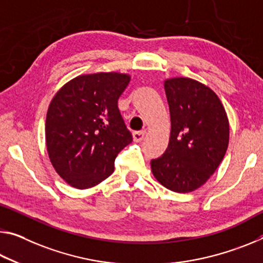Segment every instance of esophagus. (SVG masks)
I'll return each instance as SVG.
<instances>
[{
  "mask_svg": "<svg viewBox=\"0 0 263 263\" xmlns=\"http://www.w3.org/2000/svg\"><path fill=\"white\" fill-rule=\"evenodd\" d=\"M145 135H146V132L145 131H137V132H133V140L136 141V143H139V141L143 140L145 138Z\"/></svg>",
  "mask_w": 263,
  "mask_h": 263,
  "instance_id": "obj_1",
  "label": "esophagus"
}]
</instances>
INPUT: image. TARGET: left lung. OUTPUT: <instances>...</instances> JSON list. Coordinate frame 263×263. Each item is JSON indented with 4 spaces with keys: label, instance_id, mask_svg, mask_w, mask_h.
<instances>
[{
    "label": "left lung",
    "instance_id": "8db88e82",
    "mask_svg": "<svg viewBox=\"0 0 263 263\" xmlns=\"http://www.w3.org/2000/svg\"><path fill=\"white\" fill-rule=\"evenodd\" d=\"M171 116L170 143L151 161L154 178L167 190L190 193L211 178L227 151L229 123L218 96L195 79L164 82Z\"/></svg>",
    "mask_w": 263,
    "mask_h": 263
}]
</instances>
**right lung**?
<instances>
[{
    "label": "right lung",
    "instance_id": "1",
    "mask_svg": "<svg viewBox=\"0 0 263 263\" xmlns=\"http://www.w3.org/2000/svg\"><path fill=\"white\" fill-rule=\"evenodd\" d=\"M131 76L120 72L81 74L57 91L45 120L49 159L66 184L78 190L101 184L115 159L132 141L118 109Z\"/></svg>",
    "mask_w": 263,
    "mask_h": 263
}]
</instances>
